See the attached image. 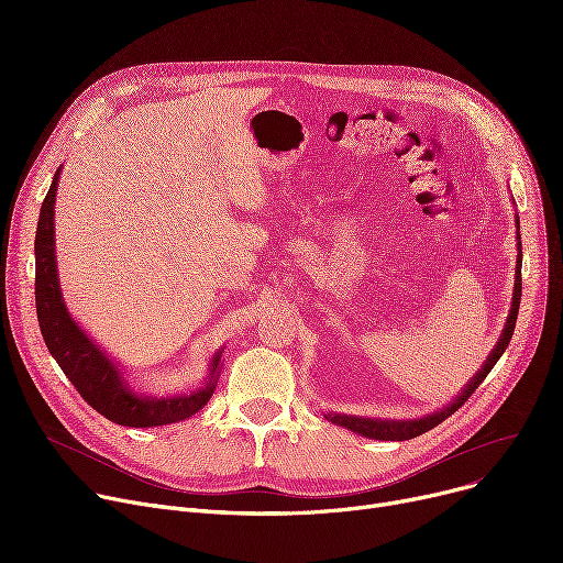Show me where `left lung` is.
<instances>
[{"label":"left lung","instance_id":"obj_1","mask_svg":"<svg viewBox=\"0 0 563 563\" xmlns=\"http://www.w3.org/2000/svg\"><path fill=\"white\" fill-rule=\"evenodd\" d=\"M518 230H520V221L516 219ZM520 266H522V246H520V232H518V264H516V285H514V301H511V310L505 323V331H501L495 349L490 351V356L486 358L484 367L472 376V380L467 386L459 393V397L454 401H450L445 408H440L438 412H431L427 418H418V420H372V418H356V416H342V412H329L327 420H331L333 424H340L353 433L365 435V438H374V440H410L418 438L427 431H431L433 427H438L440 422H445L452 412H456L470 397L475 393L484 378L488 376V372L495 367V363L501 358V353L509 346L514 329H516V319H518V308H520V291H522V278H520Z\"/></svg>","mask_w":563,"mask_h":563}]
</instances>
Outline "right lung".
Returning <instances> with one entry per match:
<instances>
[{
	"label": "right lung",
	"mask_w": 563,
	"mask_h": 563,
	"mask_svg": "<svg viewBox=\"0 0 563 563\" xmlns=\"http://www.w3.org/2000/svg\"><path fill=\"white\" fill-rule=\"evenodd\" d=\"M58 175H62V168H56L52 187L41 205L34 242L36 314L49 353L77 388V393L84 397V401H88V406H93L100 416H104L113 424L145 429L173 424L196 416L210 401L217 388L223 349H219L217 356L212 358L210 378H207L202 388L175 397H147L130 388L121 367L113 365L107 353L70 317L64 303L62 285H58L54 253V202Z\"/></svg>",
	"instance_id": "right-lung-1"
}]
</instances>
